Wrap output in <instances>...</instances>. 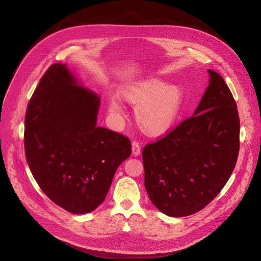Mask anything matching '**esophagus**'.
<instances>
[{
    "mask_svg": "<svg viewBox=\"0 0 261 261\" xmlns=\"http://www.w3.org/2000/svg\"><path fill=\"white\" fill-rule=\"evenodd\" d=\"M141 153V146L138 142H133L132 143V154L134 156H139Z\"/></svg>",
    "mask_w": 261,
    "mask_h": 261,
    "instance_id": "1",
    "label": "esophagus"
}]
</instances>
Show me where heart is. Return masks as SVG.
I'll use <instances>...</instances> for the list:
<instances>
[{
	"instance_id": "b5f03b06",
	"label": "heart",
	"mask_w": 261,
	"mask_h": 261,
	"mask_svg": "<svg viewBox=\"0 0 261 261\" xmlns=\"http://www.w3.org/2000/svg\"><path fill=\"white\" fill-rule=\"evenodd\" d=\"M121 97L138 106L135 121L140 130L148 136H161L169 132L180 115L184 92L180 86L167 85L160 78L141 80L120 90ZM111 114L121 115L122 109L116 98L108 101Z\"/></svg>"
}]
</instances>
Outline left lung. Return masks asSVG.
I'll return each mask as SVG.
<instances>
[{"mask_svg":"<svg viewBox=\"0 0 261 261\" xmlns=\"http://www.w3.org/2000/svg\"><path fill=\"white\" fill-rule=\"evenodd\" d=\"M207 72L208 86L194 115L143 150L149 199L170 217L189 216L206 206L224 187L237 162V106L223 78Z\"/></svg>","mask_w":261,"mask_h":261,"instance_id":"left-lung-1","label":"left lung"}]
</instances>
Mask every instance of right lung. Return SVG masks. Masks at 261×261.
Segmentation results:
<instances>
[{
  "instance_id": "add662e5",
  "label": "right lung",
  "mask_w": 261,
  "mask_h": 261,
  "mask_svg": "<svg viewBox=\"0 0 261 261\" xmlns=\"http://www.w3.org/2000/svg\"><path fill=\"white\" fill-rule=\"evenodd\" d=\"M99 96L82 87L67 64L55 63L40 79L25 115L27 164L43 193L73 214L100 205L130 141L97 127Z\"/></svg>"
}]
</instances>
